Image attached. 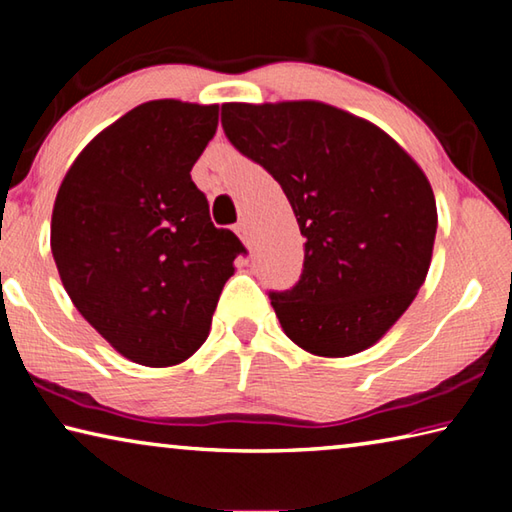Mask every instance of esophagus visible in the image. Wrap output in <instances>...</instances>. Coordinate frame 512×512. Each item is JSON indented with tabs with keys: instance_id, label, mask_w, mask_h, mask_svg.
Returning <instances> with one entry per match:
<instances>
[{
	"instance_id": "esophagus-1",
	"label": "esophagus",
	"mask_w": 512,
	"mask_h": 512,
	"mask_svg": "<svg viewBox=\"0 0 512 512\" xmlns=\"http://www.w3.org/2000/svg\"><path fill=\"white\" fill-rule=\"evenodd\" d=\"M235 232H237V235H239V239L241 241H244V244L248 246L250 244V230H248V223L244 221V219H241L237 225H235Z\"/></svg>"
}]
</instances>
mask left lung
Returning <instances> with one entry per match:
<instances>
[{
	"label": "left lung",
	"instance_id": "obj_1",
	"mask_svg": "<svg viewBox=\"0 0 512 512\" xmlns=\"http://www.w3.org/2000/svg\"><path fill=\"white\" fill-rule=\"evenodd\" d=\"M223 133L280 183L305 237L300 280L268 291L289 339L318 357L375 345L422 287L436 198L393 137L318 101L223 103Z\"/></svg>",
	"mask_w": 512,
	"mask_h": 512
}]
</instances>
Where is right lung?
<instances>
[{"label":"right lung","mask_w":512,"mask_h":512,"mask_svg":"<svg viewBox=\"0 0 512 512\" xmlns=\"http://www.w3.org/2000/svg\"><path fill=\"white\" fill-rule=\"evenodd\" d=\"M219 106L173 99L126 112L85 146L58 189L51 253L81 316L142 366L201 348L223 284L246 248L214 228L192 167Z\"/></svg>","instance_id":"obj_1"}]
</instances>
